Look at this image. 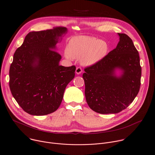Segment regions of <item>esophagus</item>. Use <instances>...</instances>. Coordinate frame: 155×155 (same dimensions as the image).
<instances>
[{"label": "esophagus", "mask_w": 155, "mask_h": 155, "mask_svg": "<svg viewBox=\"0 0 155 155\" xmlns=\"http://www.w3.org/2000/svg\"><path fill=\"white\" fill-rule=\"evenodd\" d=\"M83 70L81 69V67H77L76 68V70H75V72L77 74H80L81 72H82Z\"/></svg>", "instance_id": "1"}]
</instances>
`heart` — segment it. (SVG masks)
<instances>
[{
  "instance_id": "heart-1",
  "label": "heart",
  "mask_w": 155,
  "mask_h": 155,
  "mask_svg": "<svg viewBox=\"0 0 155 155\" xmlns=\"http://www.w3.org/2000/svg\"><path fill=\"white\" fill-rule=\"evenodd\" d=\"M108 51L109 45L105 41L92 36H80L69 41L67 46V57L80 58L83 64L90 66L104 59Z\"/></svg>"
}]
</instances>
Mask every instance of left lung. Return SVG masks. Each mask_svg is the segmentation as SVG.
Returning a JSON list of instances; mask_svg holds the SVG:
<instances>
[{
  "label": "left lung",
  "mask_w": 155,
  "mask_h": 155,
  "mask_svg": "<svg viewBox=\"0 0 155 155\" xmlns=\"http://www.w3.org/2000/svg\"><path fill=\"white\" fill-rule=\"evenodd\" d=\"M117 47L100 62L85 68L83 78L88 106L94 111L116 114L126 109L137 95L141 78L138 51L132 39L118 33ZM123 74L117 77L115 70Z\"/></svg>",
  "instance_id": "obj_1"
}]
</instances>
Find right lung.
Wrapping results in <instances>:
<instances>
[{
    "label": "right lung",
    "instance_id": "add662e5",
    "mask_svg": "<svg viewBox=\"0 0 155 155\" xmlns=\"http://www.w3.org/2000/svg\"><path fill=\"white\" fill-rule=\"evenodd\" d=\"M68 29L31 31L15 51L11 64V92L22 110L33 116L55 112L60 106L68 83L74 78L75 66L59 65L61 56L55 50Z\"/></svg>",
    "mask_w": 155,
    "mask_h": 155
}]
</instances>
